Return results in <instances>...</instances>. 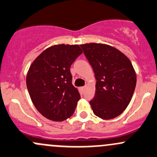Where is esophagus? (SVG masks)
Segmentation results:
<instances>
[{"mask_svg": "<svg viewBox=\"0 0 157 157\" xmlns=\"http://www.w3.org/2000/svg\"><path fill=\"white\" fill-rule=\"evenodd\" d=\"M86 88V86H83V87H81V90H82V91H84V90H85Z\"/></svg>", "mask_w": 157, "mask_h": 157, "instance_id": "1", "label": "esophagus"}]
</instances>
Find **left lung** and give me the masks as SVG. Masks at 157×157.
I'll use <instances>...</instances> for the list:
<instances>
[{
	"label": "left lung",
	"mask_w": 157,
	"mask_h": 157,
	"mask_svg": "<svg viewBox=\"0 0 157 157\" xmlns=\"http://www.w3.org/2000/svg\"><path fill=\"white\" fill-rule=\"evenodd\" d=\"M80 46L97 79L95 96L90 101L93 112L104 120L117 117L129 105L136 88V75L132 63L110 45L86 43Z\"/></svg>",
	"instance_id": "left-lung-1"
}]
</instances>
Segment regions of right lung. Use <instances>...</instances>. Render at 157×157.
<instances>
[{
  "label": "right lung",
  "instance_id": "1",
  "mask_svg": "<svg viewBox=\"0 0 157 157\" xmlns=\"http://www.w3.org/2000/svg\"><path fill=\"white\" fill-rule=\"evenodd\" d=\"M82 54L78 45H54L30 67L27 87L33 105L46 118L63 121L75 112L81 95L72 84L70 67Z\"/></svg>",
  "mask_w": 157,
  "mask_h": 157
}]
</instances>
